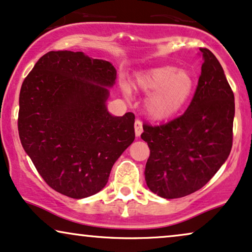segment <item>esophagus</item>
Masks as SVG:
<instances>
[{"label":"esophagus","mask_w":252,"mask_h":252,"mask_svg":"<svg viewBox=\"0 0 252 252\" xmlns=\"http://www.w3.org/2000/svg\"><path fill=\"white\" fill-rule=\"evenodd\" d=\"M143 132V123L141 120H136L135 121V133L137 137L141 136V133Z\"/></svg>","instance_id":"1"}]
</instances>
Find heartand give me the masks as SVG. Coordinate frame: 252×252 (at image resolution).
I'll use <instances>...</instances> for the list:
<instances>
[{
    "instance_id": "b5f03b06",
    "label": "heart",
    "mask_w": 252,
    "mask_h": 252,
    "mask_svg": "<svg viewBox=\"0 0 252 252\" xmlns=\"http://www.w3.org/2000/svg\"><path fill=\"white\" fill-rule=\"evenodd\" d=\"M137 87L151 94L146 111L154 120L170 119L187 102L194 89L190 73L171 66L155 68L137 79Z\"/></svg>"
}]
</instances>
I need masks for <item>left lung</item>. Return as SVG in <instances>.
<instances>
[{
	"label": "left lung",
	"instance_id": "1",
	"mask_svg": "<svg viewBox=\"0 0 252 252\" xmlns=\"http://www.w3.org/2000/svg\"><path fill=\"white\" fill-rule=\"evenodd\" d=\"M200 51L201 75L187 110L165 124L143 126L141 137L150 148L146 185L164 199L201 189L231 151L234 93L216 57L208 49Z\"/></svg>",
	"mask_w": 252,
	"mask_h": 252
}]
</instances>
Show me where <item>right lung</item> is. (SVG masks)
Listing matches in <instances>:
<instances>
[{
	"instance_id": "right-lung-1",
	"label": "right lung",
	"mask_w": 252,
	"mask_h": 252,
	"mask_svg": "<svg viewBox=\"0 0 252 252\" xmlns=\"http://www.w3.org/2000/svg\"><path fill=\"white\" fill-rule=\"evenodd\" d=\"M115 80L109 62L51 51L22 84L21 143L44 181L63 195L82 199L100 192L135 139V115L107 110V87Z\"/></svg>"
}]
</instances>
